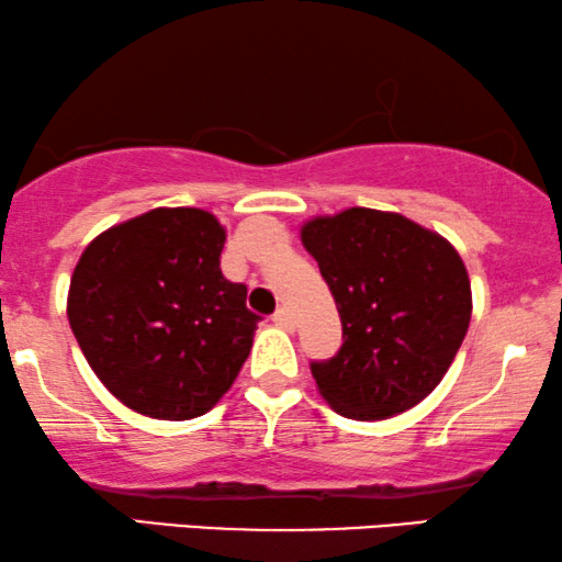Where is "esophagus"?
I'll return each mask as SVG.
<instances>
[{
  "label": "esophagus",
  "mask_w": 562,
  "mask_h": 562,
  "mask_svg": "<svg viewBox=\"0 0 562 562\" xmlns=\"http://www.w3.org/2000/svg\"><path fill=\"white\" fill-rule=\"evenodd\" d=\"M272 322L277 324V327H282V329H295V319H293V314H290L288 308H277L274 316H272Z\"/></svg>",
  "instance_id": "1"
}]
</instances>
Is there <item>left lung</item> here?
<instances>
[{
  "instance_id": "8db88e82",
  "label": "left lung",
  "mask_w": 562,
  "mask_h": 562,
  "mask_svg": "<svg viewBox=\"0 0 562 562\" xmlns=\"http://www.w3.org/2000/svg\"><path fill=\"white\" fill-rule=\"evenodd\" d=\"M342 322V346L311 361L337 414L380 422L442 382L471 322V282L442 235L403 214L346 209L303 225Z\"/></svg>"
}]
</instances>
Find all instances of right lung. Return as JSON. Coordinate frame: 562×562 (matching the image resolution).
Returning a JSON list of instances; mask_svg holds the SVG:
<instances>
[{
  "label": "right lung",
  "instance_id": "add662e5",
  "mask_svg": "<svg viewBox=\"0 0 562 562\" xmlns=\"http://www.w3.org/2000/svg\"><path fill=\"white\" fill-rule=\"evenodd\" d=\"M225 227L204 209H151L88 243L67 319L86 361L127 408L204 416L251 353L261 316L225 280Z\"/></svg>",
  "mask_w": 562,
  "mask_h": 562
}]
</instances>
